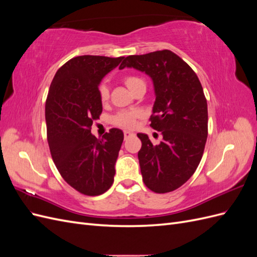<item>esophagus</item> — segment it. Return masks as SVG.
Here are the masks:
<instances>
[{
    "label": "esophagus",
    "mask_w": 257,
    "mask_h": 257,
    "mask_svg": "<svg viewBox=\"0 0 257 257\" xmlns=\"http://www.w3.org/2000/svg\"><path fill=\"white\" fill-rule=\"evenodd\" d=\"M134 134L133 133H131V132H128V131H124V138H128V137H131V136H133Z\"/></svg>",
    "instance_id": "1"
}]
</instances>
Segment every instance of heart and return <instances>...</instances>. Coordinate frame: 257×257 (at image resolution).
Segmentation results:
<instances>
[{"label":"heart","mask_w":257,"mask_h":257,"mask_svg":"<svg viewBox=\"0 0 257 257\" xmlns=\"http://www.w3.org/2000/svg\"><path fill=\"white\" fill-rule=\"evenodd\" d=\"M123 82L128 88L131 92H135L136 90L141 88H146V83L142 77L136 76V75H126L123 77ZM98 97L102 104H105L109 99V90L106 87L105 84H100L98 87ZM138 116V112L136 111H128V110H123L119 111L112 118V123L114 125L123 127V128H132L135 126L136 119Z\"/></svg>","instance_id":"1"}]
</instances>
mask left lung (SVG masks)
<instances>
[{"label":"left lung","instance_id":"1","mask_svg":"<svg viewBox=\"0 0 257 257\" xmlns=\"http://www.w3.org/2000/svg\"><path fill=\"white\" fill-rule=\"evenodd\" d=\"M134 67L149 75L154 84L155 102L151 127L162 133V142L153 145L146 134L138 152L146 186L154 193L180 188L195 173L208 136V107L196 73L170 50L128 56L120 69Z\"/></svg>","mask_w":257,"mask_h":257}]
</instances>
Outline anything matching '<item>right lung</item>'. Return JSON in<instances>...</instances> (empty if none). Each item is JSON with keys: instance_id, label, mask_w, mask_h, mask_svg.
Returning <instances> with one entry per match:
<instances>
[{"instance_id": "right-lung-1", "label": "right lung", "mask_w": 257, "mask_h": 257, "mask_svg": "<svg viewBox=\"0 0 257 257\" xmlns=\"http://www.w3.org/2000/svg\"><path fill=\"white\" fill-rule=\"evenodd\" d=\"M124 57L79 56L54 75L45 116L51 158L62 178L83 195L97 196L113 183L123 132L110 128L100 138L91 134L103 111L98 84Z\"/></svg>"}]
</instances>
